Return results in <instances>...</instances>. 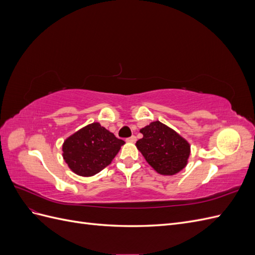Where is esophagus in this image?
<instances>
[{"instance_id":"esophagus-1","label":"esophagus","mask_w":255,"mask_h":255,"mask_svg":"<svg viewBox=\"0 0 255 255\" xmlns=\"http://www.w3.org/2000/svg\"><path fill=\"white\" fill-rule=\"evenodd\" d=\"M127 141H128V142H135L136 141V136H130V137H128V139H127Z\"/></svg>"}]
</instances>
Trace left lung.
<instances>
[{"instance_id":"left-lung-1","label":"left lung","mask_w":255,"mask_h":255,"mask_svg":"<svg viewBox=\"0 0 255 255\" xmlns=\"http://www.w3.org/2000/svg\"><path fill=\"white\" fill-rule=\"evenodd\" d=\"M143 135L136 142L148 164L163 175H173L187 165L190 145L175 130L159 121L140 129Z\"/></svg>"}]
</instances>
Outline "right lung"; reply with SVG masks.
<instances>
[{"mask_svg": "<svg viewBox=\"0 0 255 255\" xmlns=\"http://www.w3.org/2000/svg\"><path fill=\"white\" fill-rule=\"evenodd\" d=\"M122 144V139L94 122L67 138L63 144V156L74 173L91 176L112 163Z\"/></svg>", "mask_w": 255, "mask_h": 255, "instance_id": "add662e5", "label": "right lung"}]
</instances>
